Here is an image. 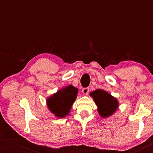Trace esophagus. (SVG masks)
<instances>
[{"label":"esophagus","instance_id":"obj_1","mask_svg":"<svg viewBox=\"0 0 153 153\" xmlns=\"http://www.w3.org/2000/svg\"><path fill=\"white\" fill-rule=\"evenodd\" d=\"M88 92H89L88 88H83V90H82V93L85 95H88Z\"/></svg>","mask_w":153,"mask_h":153}]
</instances>
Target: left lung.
<instances>
[{"label": "left lung", "mask_w": 153, "mask_h": 153, "mask_svg": "<svg viewBox=\"0 0 153 153\" xmlns=\"http://www.w3.org/2000/svg\"><path fill=\"white\" fill-rule=\"evenodd\" d=\"M90 96L95 101L97 106L98 114L102 118H106L111 116L119 107L118 99L104 90H95L90 93Z\"/></svg>", "instance_id": "8db88e82"}]
</instances>
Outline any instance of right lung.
I'll list each match as a JSON object with an SVG mask.
<instances>
[{
	"mask_svg": "<svg viewBox=\"0 0 153 153\" xmlns=\"http://www.w3.org/2000/svg\"><path fill=\"white\" fill-rule=\"evenodd\" d=\"M78 92V88L72 85L58 90L47 98L48 109L58 118H63L68 116L76 99Z\"/></svg>",
	"mask_w": 153,
	"mask_h": 153,
	"instance_id": "right-lung-1",
	"label": "right lung"
}]
</instances>
